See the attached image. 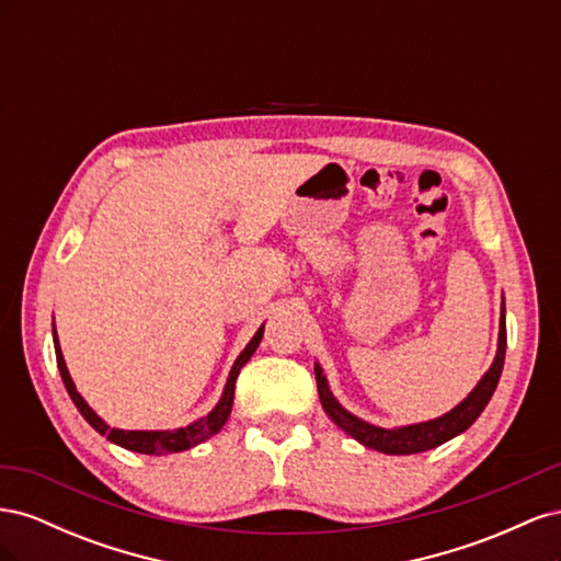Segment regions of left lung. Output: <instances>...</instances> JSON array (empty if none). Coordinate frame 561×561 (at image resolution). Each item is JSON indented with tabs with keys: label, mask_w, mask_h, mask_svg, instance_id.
Here are the masks:
<instances>
[{
	"label": "left lung",
	"mask_w": 561,
	"mask_h": 561,
	"mask_svg": "<svg viewBox=\"0 0 561 561\" xmlns=\"http://www.w3.org/2000/svg\"><path fill=\"white\" fill-rule=\"evenodd\" d=\"M503 360H505V309L501 311L496 358L491 363L482 381L472 388V393L461 404H456L454 410L447 412L445 416L426 421V423H414V426H404V428H379L346 412L330 393V386L325 381V375H322L320 365H316V381H318V396L322 402V410L328 412V416L336 423L339 428L358 439L360 445L383 454H419V451L439 447L443 443H447V439L456 437L458 433H463L466 428L472 426L474 419L482 414L486 402L491 400V396H494L501 371H503Z\"/></svg>",
	"instance_id": "left-lung-1"
}]
</instances>
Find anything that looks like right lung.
<instances>
[{
    "instance_id": "1",
    "label": "right lung",
    "mask_w": 561,
    "mask_h": 561,
    "mask_svg": "<svg viewBox=\"0 0 561 561\" xmlns=\"http://www.w3.org/2000/svg\"><path fill=\"white\" fill-rule=\"evenodd\" d=\"M262 334H264V328L257 330V334L250 339V344L243 348V353L239 355V358H236V363H233V367L229 371L225 393H222V398H219L215 410L208 416H203V419L190 423V426L175 428V431H118V428H110L107 423L91 410V407L87 404V400H83L77 393L70 371H67V367H65L62 351H60L56 332H54V344H56L58 369H60V377H62V383L67 388V393H70V398L77 404V410L81 412V416L87 419L100 435H107L110 443L124 447V449H130V451H138V454H175V451H184V449H190V447L203 443V439L213 437L215 433H219V428L225 426L229 414H231L236 377H239L241 367L252 358V353L257 351V346L262 342Z\"/></svg>"
}]
</instances>
